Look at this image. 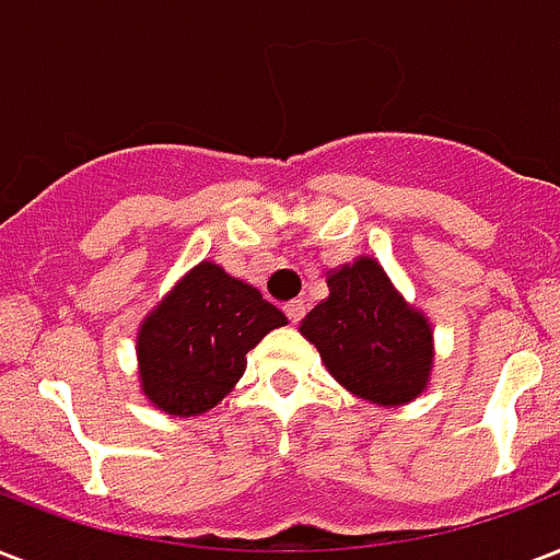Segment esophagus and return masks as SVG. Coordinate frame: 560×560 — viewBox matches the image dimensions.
I'll list each match as a JSON object with an SVG mask.
<instances>
[{
  "mask_svg": "<svg viewBox=\"0 0 560 560\" xmlns=\"http://www.w3.org/2000/svg\"><path fill=\"white\" fill-rule=\"evenodd\" d=\"M283 310H285V318L292 320V324H298V320L303 318V312H306V303H303V301H289L283 306Z\"/></svg>",
  "mask_w": 560,
  "mask_h": 560,
  "instance_id": "34e87169",
  "label": "esophagus"
}]
</instances>
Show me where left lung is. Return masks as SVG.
Wrapping results in <instances>:
<instances>
[{"label": "left lung", "mask_w": 560, "mask_h": 560, "mask_svg": "<svg viewBox=\"0 0 560 560\" xmlns=\"http://www.w3.org/2000/svg\"><path fill=\"white\" fill-rule=\"evenodd\" d=\"M329 298L303 318L329 374L380 406L415 400L429 380L432 329L371 257L332 271Z\"/></svg>", "instance_id": "8db88e82"}]
</instances>
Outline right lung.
<instances>
[{
	"mask_svg": "<svg viewBox=\"0 0 560 560\" xmlns=\"http://www.w3.org/2000/svg\"><path fill=\"white\" fill-rule=\"evenodd\" d=\"M283 324L254 285L201 262L142 324V392L166 415H201L240 383L245 353Z\"/></svg>",
	"mask_w": 560,
	"mask_h": 560,
	"instance_id": "obj_1",
	"label": "right lung"
}]
</instances>
